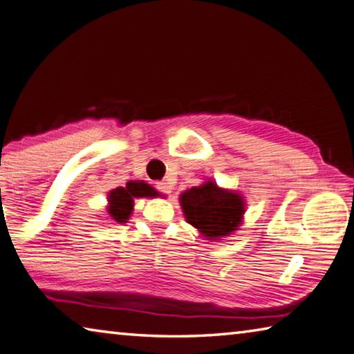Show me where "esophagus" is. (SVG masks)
Masks as SVG:
<instances>
[{
    "instance_id": "obj_1",
    "label": "esophagus",
    "mask_w": 354,
    "mask_h": 354,
    "mask_svg": "<svg viewBox=\"0 0 354 354\" xmlns=\"http://www.w3.org/2000/svg\"><path fill=\"white\" fill-rule=\"evenodd\" d=\"M155 188H157V191L161 194H169L172 191V187L167 182H157L155 183Z\"/></svg>"
}]
</instances>
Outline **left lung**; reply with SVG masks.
<instances>
[{"label":"left lung","mask_w":354,"mask_h":354,"mask_svg":"<svg viewBox=\"0 0 354 354\" xmlns=\"http://www.w3.org/2000/svg\"><path fill=\"white\" fill-rule=\"evenodd\" d=\"M185 218L208 239L224 238L236 230L244 214V201L214 182L194 187L180 196Z\"/></svg>","instance_id":"left-lung-1"}]
</instances>
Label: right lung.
I'll return each mask as SVG.
<instances>
[{"instance_id": "1", "label": "right lung", "mask_w": 354, "mask_h": 354, "mask_svg": "<svg viewBox=\"0 0 354 354\" xmlns=\"http://www.w3.org/2000/svg\"><path fill=\"white\" fill-rule=\"evenodd\" d=\"M157 191L149 187L145 182H129L126 188H116L109 194V214L116 222H127L130 213L133 209L135 197H152Z\"/></svg>"}]
</instances>
